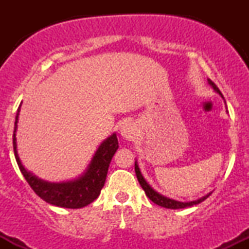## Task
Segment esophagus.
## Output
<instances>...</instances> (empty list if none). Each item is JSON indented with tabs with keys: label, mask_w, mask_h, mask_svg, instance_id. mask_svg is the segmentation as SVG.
Returning <instances> with one entry per match:
<instances>
[{
	"label": "esophagus",
	"mask_w": 249,
	"mask_h": 249,
	"mask_svg": "<svg viewBox=\"0 0 249 249\" xmlns=\"http://www.w3.org/2000/svg\"><path fill=\"white\" fill-rule=\"evenodd\" d=\"M121 134L123 138L131 141L134 138V134H136V128H134L133 124L131 123H124L121 127Z\"/></svg>",
	"instance_id": "esophagus-1"
}]
</instances>
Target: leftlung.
<instances>
[{"label": "left lung", "instance_id": "1", "mask_svg": "<svg viewBox=\"0 0 249 249\" xmlns=\"http://www.w3.org/2000/svg\"><path fill=\"white\" fill-rule=\"evenodd\" d=\"M208 84L211 85L214 89V91L215 92H218L220 96L224 98V96H222L221 91L219 90V88L216 87L214 83L211 81V79H208ZM134 171H136V176H137V179H138L139 184H141V186L142 187V190L145 191V193H146L147 198L151 200V201H153L154 204L159 205V206L161 207H165V208H171V210H179V208H186V207H191L193 206V205H198L200 202L204 201L205 199H207L208 196L212 194V192H210L206 196H201L200 199H196V200H193V201H187V202H182V201H177V200H173V199H170V198H166V196H161V194H159L158 192H156V191L153 190L152 187L150 186V185L147 184L146 180L144 179V177L142 176V172L141 170H139L138 167V164H137V161L134 162Z\"/></svg>", "mask_w": 249, "mask_h": 249}]
</instances>
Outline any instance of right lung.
<instances>
[{
  "label": "right lung",
  "mask_w": 249,
  "mask_h": 249,
  "mask_svg": "<svg viewBox=\"0 0 249 249\" xmlns=\"http://www.w3.org/2000/svg\"><path fill=\"white\" fill-rule=\"evenodd\" d=\"M21 107V105H19ZM19 107L17 110L14 127V153L22 174L39 198L58 207L65 208H82L98 198L101 191L105 184L108 166L116 151L118 150V139L116 133L111 134L108 138L99 145L92 160L90 161L85 172L78 178L62 182H50L37 178L33 173L28 172L22 165L19 157L17 154L16 130L18 123Z\"/></svg>",
  "instance_id": "right-lung-1"
}]
</instances>
